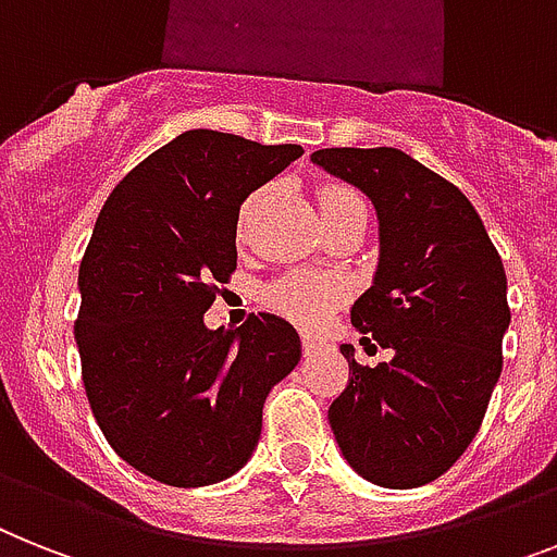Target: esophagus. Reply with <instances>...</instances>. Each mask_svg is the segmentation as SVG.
Instances as JSON below:
<instances>
[{
    "mask_svg": "<svg viewBox=\"0 0 557 557\" xmlns=\"http://www.w3.org/2000/svg\"><path fill=\"white\" fill-rule=\"evenodd\" d=\"M301 350H305V356H312V352L319 350V338H312V335H305V338H301Z\"/></svg>",
    "mask_w": 557,
    "mask_h": 557,
    "instance_id": "esophagus-1",
    "label": "esophagus"
}]
</instances>
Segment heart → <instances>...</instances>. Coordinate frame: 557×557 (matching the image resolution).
<instances>
[{"instance_id":"heart-1","label":"heart","mask_w":557,"mask_h":557,"mask_svg":"<svg viewBox=\"0 0 557 557\" xmlns=\"http://www.w3.org/2000/svg\"><path fill=\"white\" fill-rule=\"evenodd\" d=\"M358 201L356 193L344 187H321L319 190V213L327 215L338 207ZM344 296V287L333 275H312V273H287L275 278L264 287V305L270 310L282 312L289 321H296L301 327H315L324 321Z\"/></svg>"}]
</instances>
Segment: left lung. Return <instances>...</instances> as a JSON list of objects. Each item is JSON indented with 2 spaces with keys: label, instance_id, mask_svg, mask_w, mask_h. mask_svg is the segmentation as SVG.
I'll list each match as a JSON object with an SVG mask.
<instances>
[{
  "label": "left lung",
  "instance_id": "8db88e82",
  "mask_svg": "<svg viewBox=\"0 0 557 557\" xmlns=\"http://www.w3.org/2000/svg\"><path fill=\"white\" fill-rule=\"evenodd\" d=\"M358 187L379 215V268L350 310L361 344L393 350L361 367L342 344L350 384L330 404L344 461L389 490L435 481L475 438L500 375L507 273L475 207L395 147L310 156Z\"/></svg>",
  "mask_w": 557,
  "mask_h": 557
}]
</instances>
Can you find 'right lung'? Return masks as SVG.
<instances>
[{"label": "right lung", "mask_w": 557, "mask_h": 557, "mask_svg": "<svg viewBox=\"0 0 557 557\" xmlns=\"http://www.w3.org/2000/svg\"><path fill=\"white\" fill-rule=\"evenodd\" d=\"M301 153L187 131L136 164L96 219L79 268L82 381L110 447L153 481L236 475L270 389L301 361L298 333L273 312L238 330L205 324L236 270L238 210Z\"/></svg>", "instance_id": "right-lung-1"}]
</instances>
